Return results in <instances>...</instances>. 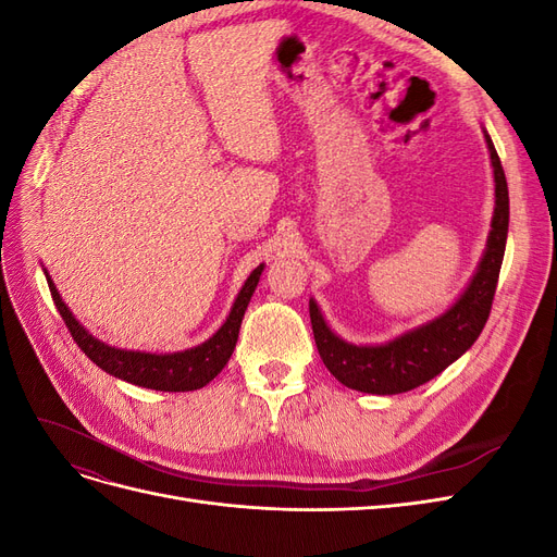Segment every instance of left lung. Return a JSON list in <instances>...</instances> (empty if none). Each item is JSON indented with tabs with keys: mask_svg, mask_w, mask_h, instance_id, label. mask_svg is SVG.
<instances>
[{
	"mask_svg": "<svg viewBox=\"0 0 557 557\" xmlns=\"http://www.w3.org/2000/svg\"><path fill=\"white\" fill-rule=\"evenodd\" d=\"M485 134L495 176V213L483 258L465 293L440 318L395 336L379 346H356L336 336L318 305L309 299L313 339L330 374L352 391L369 395H399L442 374L479 339L491 315L499 269L509 232V188L493 139Z\"/></svg>",
	"mask_w": 557,
	"mask_h": 557,
	"instance_id": "left-lung-1",
	"label": "left lung"
}]
</instances>
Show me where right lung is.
<instances>
[{
	"label": "right lung",
	"instance_id": "1",
	"mask_svg": "<svg viewBox=\"0 0 557 557\" xmlns=\"http://www.w3.org/2000/svg\"><path fill=\"white\" fill-rule=\"evenodd\" d=\"M262 269L264 264L252 269L237 299H234L227 320L221 325V330L211 336V339L188 350L164 352V356H158V352H141V350H123L95 339V336L74 318L70 307L64 305L55 283L50 281L46 269L44 274L64 325L70 327L74 342L99 369H104L107 374L127 381L132 385L150 387V391L188 393V391H197V387H205L209 381H213L223 372V367L232 358V350L239 339V327H242L246 307L252 293L258 288Z\"/></svg>",
	"mask_w": 557,
	"mask_h": 557
}]
</instances>
